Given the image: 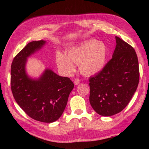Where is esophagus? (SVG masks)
Segmentation results:
<instances>
[{
  "label": "esophagus",
  "mask_w": 149,
  "mask_h": 149,
  "mask_svg": "<svg viewBox=\"0 0 149 149\" xmlns=\"http://www.w3.org/2000/svg\"><path fill=\"white\" fill-rule=\"evenodd\" d=\"M80 82H81V81L79 79H75L74 80V84L75 85H78L80 83Z\"/></svg>",
  "instance_id": "esophagus-1"
}]
</instances>
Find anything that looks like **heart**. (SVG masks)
Segmentation results:
<instances>
[{"label": "heart", "mask_w": 149, "mask_h": 149, "mask_svg": "<svg viewBox=\"0 0 149 149\" xmlns=\"http://www.w3.org/2000/svg\"><path fill=\"white\" fill-rule=\"evenodd\" d=\"M107 57V49L105 44L90 40L71 47L66 56L57 53L56 63L60 70L66 75H70L74 71V63L78 65L81 74L93 75L102 70Z\"/></svg>", "instance_id": "b5f03b06"}]
</instances>
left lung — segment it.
Returning <instances> with one entry per match:
<instances>
[{"instance_id": "8db88e82", "label": "left lung", "mask_w": 149, "mask_h": 149, "mask_svg": "<svg viewBox=\"0 0 149 149\" xmlns=\"http://www.w3.org/2000/svg\"><path fill=\"white\" fill-rule=\"evenodd\" d=\"M111 59L102 71L90 78V103L99 115L109 116L127 106L136 91L140 71L134 49L115 36Z\"/></svg>"}]
</instances>
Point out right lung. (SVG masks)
Listing matches in <instances>:
<instances>
[{
    "label": "right lung",
    "instance_id": "obj_1",
    "mask_svg": "<svg viewBox=\"0 0 149 149\" xmlns=\"http://www.w3.org/2000/svg\"><path fill=\"white\" fill-rule=\"evenodd\" d=\"M46 41H33L15 56L11 64V86L16 102L28 116L38 121L52 123L60 118L67 104L74 83L45 68L38 77L27 74L28 58L42 49Z\"/></svg>",
    "mask_w": 149,
    "mask_h": 149
}]
</instances>
